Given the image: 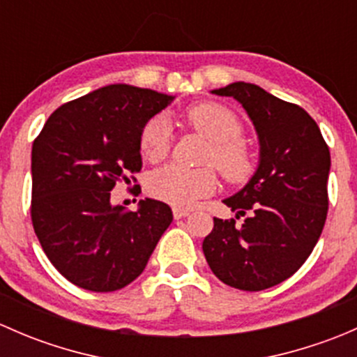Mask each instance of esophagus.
<instances>
[{"instance_id":"esophagus-1","label":"esophagus","mask_w":357,"mask_h":357,"mask_svg":"<svg viewBox=\"0 0 357 357\" xmlns=\"http://www.w3.org/2000/svg\"><path fill=\"white\" fill-rule=\"evenodd\" d=\"M172 214H174V219H183L190 214L188 208H181V207H174L172 208Z\"/></svg>"}]
</instances>
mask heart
Here are the masks:
<instances>
[{
	"mask_svg": "<svg viewBox=\"0 0 357 357\" xmlns=\"http://www.w3.org/2000/svg\"><path fill=\"white\" fill-rule=\"evenodd\" d=\"M185 121L211 142L205 164H214L228 181H245L254 171L250 149L240 136V119L226 107L214 102H200L188 107ZM171 146V131L164 117L150 119L139 135V152L150 162L162 160ZM149 193L157 200L176 207H190L202 197L211 195L218 186V176L211 167L183 169L167 165L149 178Z\"/></svg>",
	"mask_w": 357,
	"mask_h": 357,
	"instance_id": "obj_1",
	"label": "heart"
}]
</instances>
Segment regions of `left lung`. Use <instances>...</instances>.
Wrapping results in <instances>:
<instances>
[{
  "instance_id": "obj_1",
  "label": "left lung",
  "mask_w": 357,
  "mask_h": 357,
  "mask_svg": "<svg viewBox=\"0 0 357 357\" xmlns=\"http://www.w3.org/2000/svg\"><path fill=\"white\" fill-rule=\"evenodd\" d=\"M214 95L233 96L259 136V165L250 181L225 200L245 216L214 218L202 248L226 285L259 291L290 278L311 255L328 212L330 150L314 119L250 82H231Z\"/></svg>"
}]
</instances>
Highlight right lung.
I'll return each mask as SVG.
<instances>
[{
  "label": "right lung",
  "mask_w": 357,
  "mask_h": 357,
  "mask_svg": "<svg viewBox=\"0 0 357 357\" xmlns=\"http://www.w3.org/2000/svg\"><path fill=\"white\" fill-rule=\"evenodd\" d=\"M172 100L136 86H103L53 112L32 143V226L74 285L124 289L172 222L164 202L139 200L136 212L110 204L114 186L142 169V129Z\"/></svg>",
  "instance_id": "obj_1"
}]
</instances>
